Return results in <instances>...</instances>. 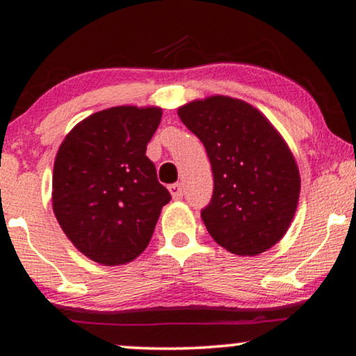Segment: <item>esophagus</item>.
<instances>
[{
  "label": "esophagus",
  "mask_w": 356,
  "mask_h": 356,
  "mask_svg": "<svg viewBox=\"0 0 356 356\" xmlns=\"http://www.w3.org/2000/svg\"><path fill=\"white\" fill-rule=\"evenodd\" d=\"M168 189H170V193H172L173 199H181L183 197V188H181V184H179V183L170 184Z\"/></svg>",
  "instance_id": "1"
}]
</instances>
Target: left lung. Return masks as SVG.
<instances>
[{"instance_id":"left-lung-1","label":"left lung","mask_w":356,"mask_h":356,"mask_svg":"<svg viewBox=\"0 0 356 356\" xmlns=\"http://www.w3.org/2000/svg\"><path fill=\"white\" fill-rule=\"evenodd\" d=\"M206 147L213 175L201 211L207 232L238 256H256L280 241L293 220L300 173L289 145L261 111L216 95L178 110Z\"/></svg>"}]
</instances>
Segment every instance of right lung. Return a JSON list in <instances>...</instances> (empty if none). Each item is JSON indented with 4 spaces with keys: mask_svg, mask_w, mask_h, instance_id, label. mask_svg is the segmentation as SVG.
<instances>
[{
    "mask_svg": "<svg viewBox=\"0 0 356 356\" xmlns=\"http://www.w3.org/2000/svg\"><path fill=\"white\" fill-rule=\"evenodd\" d=\"M160 118L157 106L102 110L74 126L58 150L53 212L72 245L99 264L136 259L172 199L145 155Z\"/></svg>",
    "mask_w": 356,
    "mask_h": 356,
    "instance_id": "right-lung-1",
    "label": "right lung"
}]
</instances>
